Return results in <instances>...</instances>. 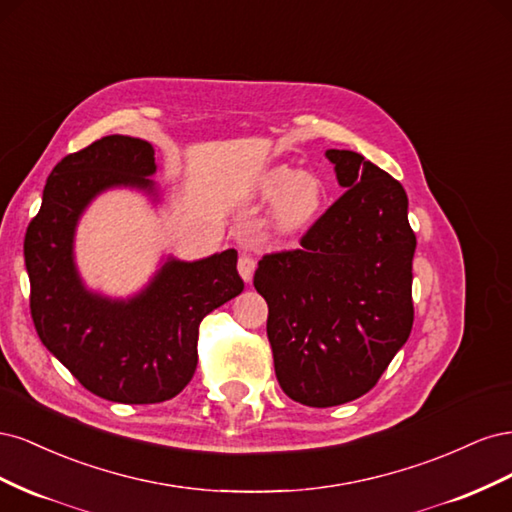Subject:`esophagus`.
I'll return each mask as SVG.
<instances>
[{"label":"esophagus","instance_id":"34e87169","mask_svg":"<svg viewBox=\"0 0 512 512\" xmlns=\"http://www.w3.org/2000/svg\"><path fill=\"white\" fill-rule=\"evenodd\" d=\"M237 269H239V273H241V277H243L245 282H252V275H254V271H256V260H254V256L241 254V256H239V262H237Z\"/></svg>","mask_w":512,"mask_h":512}]
</instances>
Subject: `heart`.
Listing matches in <instances>:
<instances>
[{"mask_svg":"<svg viewBox=\"0 0 512 512\" xmlns=\"http://www.w3.org/2000/svg\"><path fill=\"white\" fill-rule=\"evenodd\" d=\"M273 209V222L280 230H299L312 224L324 205V183L312 173H294L288 166L273 168L260 183L265 198H273L279 192Z\"/></svg>","mask_w":512,"mask_h":512,"instance_id":"1","label":"heart"}]
</instances>
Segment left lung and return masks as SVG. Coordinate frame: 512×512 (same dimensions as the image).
Wrapping results in <instances>:
<instances>
[{"label":"left lung","instance_id":"8db88e82","mask_svg":"<svg viewBox=\"0 0 512 512\" xmlns=\"http://www.w3.org/2000/svg\"><path fill=\"white\" fill-rule=\"evenodd\" d=\"M344 194L297 250L265 254L254 275L282 391L331 408L376 386L414 322L412 256L401 183L361 153L329 149Z\"/></svg>","mask_w":512,"mask_h":512}]
</instances>
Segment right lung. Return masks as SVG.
Returning <instances> with one entry per match:
<instances>
[{
	"label": "right lung",
	"instance_id": "1",
	"mask_svg": "<svg viewBox=\"0 0 512 512\" xmlns=\"http://www.w3.org/2000/svg\"><path fill=\"white\" fill-rule=\"evenodd\" d=\"M153 173V147L143 138L113 134L70 153L49 175L23 245L40 342L87 391L119 404L179 395L196 371L200 322L243 290L235 250L196 262L170 258L130 301L85 290L72 260L79 215L113 185L153 192Z\"/></svg>",
	"mask_w": 512,
	"mask_h": 512
}]
</instances>
